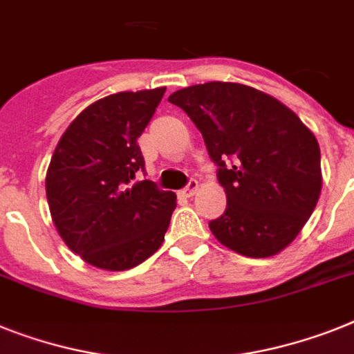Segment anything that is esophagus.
I'll list each match as a JSON object with an SVG mask.
<instances>
[{
	"label": "esophagus",
	"mask_w": 354,
	"mask_h": 354,
	"mask_svg": "<svg viewBox=\"0 0 354 354\" xmlns=\"http://www.w3.org/2000/svg\"><path fill=\"white\" fill-rule=\"evenodd\" d=\"M196 192H198V182H196V180H191V182H189V185H187L185 189L182 191V196L183 198H192Z\"/></svg>",
	"instance_id": "obj_1"
}]
</instances>
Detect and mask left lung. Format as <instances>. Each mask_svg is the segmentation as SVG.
<instances>
[{"mask_svg": "<svg viewBox=\"0 0 354 354\" xmlns=\"http://www.w3.org/2000/svg\"><path fill=\"white\" fill-rule=\"evenodd\" d=\"M182 108L203 135L227 194L214 237L246 257H272L301 234L322 189L320 147L292 109L239 82L178 90Z\"/></svg>", "mask_w": 354, "mask_h": 354, "instance_id": "8db88e82", "label": "left lung"}]
</instances>
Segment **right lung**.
Returning <instances> with one entry per match:
<instances>
[{
    "mask_svg": "<svg viewBox=\"0 0 354 354\" xmlns=\"http://www.w3.org/2000/svg\"><path fill=\"white\" fill-rule=\"evenodd\" d=\"M165 88L95 100L62 133L46 171V200L59 236L95 268L122 272L158 250L176 194L144 171L140 138Z\"/></svg>",
    "mask_w": 354,
    "mask_h": 354,
    "instance_id": "obj_1",
    "label": "right lung"
}]
</instances>
